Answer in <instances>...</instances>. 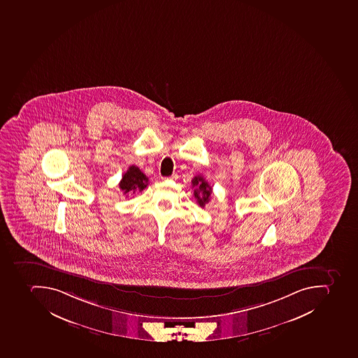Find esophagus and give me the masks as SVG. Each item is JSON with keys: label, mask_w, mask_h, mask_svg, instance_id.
<instances>
[{"label": "esophagus", "mask_w": 358, "mask_h": 358, "mask_svg": "<svg viewBox=\"0 0 358 358\" xmlns=\"http://www.w3.org/2000/svg\"><path fill=\"white\" fill-rule=\"evenodd\" d=\"M178 178V174H173L172 176H171V180H174V178Z\"/></svg>", "instance_id": "34e87169"}]
</instances>
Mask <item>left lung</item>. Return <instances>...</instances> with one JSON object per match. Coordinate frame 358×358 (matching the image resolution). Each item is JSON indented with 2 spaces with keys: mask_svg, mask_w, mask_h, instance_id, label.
<instances>
[{
  "mask_svg": "<svg viewBox=\"0 0 358 358\" xmlns=\"http://www.w3.org/2000/svg\"><path fill=\"white\" fill-rule=\"evenodd\" d=\"M192 187L194 189L193 194H194V198L198 200L199 206L201 208H204L206 203H209L210 199H211V186L201 175H199L192 180Z\"/></svg>",
  "mask_w": 358,
  "mask_h": 358,
  "instance_id": "left-lung-1",
  "label": "left lung"
}]
</instances>
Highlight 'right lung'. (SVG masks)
Segmentation results:
<instances>
[{"label": "right lung", "instance_id": "1", "mask_svg": "<svg viewBox=\"0 0 358 358\" xmlns=\"http://www.w3.org/2000/svg\"><path fill=\"white\" fill-rule=\"evenodd\" d=\"M148 185V178L141 172L135 165L129 166L128 171L123 174L122 180L119 183V187L123 192V194L128 196L136 192H141Z\"/></svg>", "mask_w": 358, "mask_h": 358}]
</instances>
